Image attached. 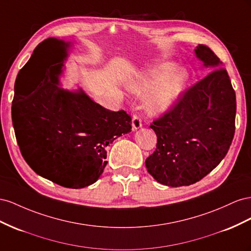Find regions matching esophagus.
Segmentation results:
<instances>
[{
  "label": "esophagus",
  "instance_id": "esophagus-1",
  "mask_svg": "<svg viewBox=\"0 0 251 251\" xmlns=\"http://www.w3.org/2000/svg\"><path fill=\"white\" fill-rule=\"evenodd\" d=\"M142 126V120L141 117L138 116V114H133L132 116V129H138Z\"/></svg>",
  "mask_w": 251,
  "mask_h": 251
}]
</instances>
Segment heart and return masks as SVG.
<instances>
[{
	"label": "heart",
	"instance_id": "heart-1",
	"mask_svg": "<svg viewBox=\"0 0 251 251\" xmlns=\"http://www.w3.org/2000/svg\"><path fill=\"white\" fill-rule=\"evenodd\" d=\"M174 63H164L155 67L150 74L142 80H132L130 87L138 92H149L162 86L161 89L148 100L147 107L153 113H160L168 110L181 97L187 84L188 75L184 70L177 71Z\"/></svg>",
	"mask_w": 251,
	"mask_h": 251
}]
</instances>
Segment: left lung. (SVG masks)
<instances>
[{
  "instance_id": "8db88e82",
  "label": "left lung",
  "mask_w": 251,
  "mask_h": 251,
  "mask_svg": "<svg viewBox=\"0 0 251 251\" xmlns=\"http://www.w3.org/2000/svg\"><path fill=\"white\" fill-rule=\"evenodd\" d=\"M196 54L214 69L150 125L157 142L145 165L154 180L170 187L208 175L227 154L235 131L237 101L227 70L207 46L199 45Z\"/></svg>"
}]
</instances>
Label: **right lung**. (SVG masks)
<instances>
[{"label": "right lung", "instance_id": "right-lung-1", "mask_svg": "<svg viewBox=\"0 0 251 251\" xmlns=\"http://www.w3.org/2000/svg\"><path fill=\"white\" fill-rule=\"evenodd\" d=\"M68 43L47 39L22 68L35 77L30 96L12 101V124L24 160L35 174L66 188L97 182L106 148L131 131V117L95 103L80 89L58 87ZM21 69V70H22Z\"/></svg>", "mask_w": 251, "mask_h": 251}]
</instances>
